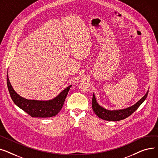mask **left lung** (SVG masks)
I'll use <instances>...</instances> for the list:
<instances>
[{
    "label": "left lung",
    "instance_id": "1",
    "mask_svg": "<svg viewBox=\"0 0 158 158\" xmlns=\"http://www.w3.org/2000/svg\"><path fill=\"white\" fill-rule=\"evenodd\" d=\"M148 92H149V90L147 92L146 94L133 106H131L126 109L113 111L105 109L103 107H101L99 105H98L96 100L95 96L94 94H93V97H92V109H93L94 113L98 116V117L102 119L108 120V121H118V120L124 119L129 116H130L135 111H136L147 98Z\"/></svg>",
    "mask_w": 158,
    "mask_h": 158
}]
</instances>
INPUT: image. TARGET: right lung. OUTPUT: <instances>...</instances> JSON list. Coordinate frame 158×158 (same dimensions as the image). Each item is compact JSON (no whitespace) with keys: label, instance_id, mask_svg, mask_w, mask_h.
Segmentation results:
<instances>
[{"label":"right lung","instance_id":"add662e5","mask_svg":"<svg viewBox=\"0 0 158 158\" xmlns=\"http://www.w3.org/2000/svg\"><path fill=\"white\" fill-rule=\"evenodd\" d=\"M7 85L15 104L32 117H51L56 115L62 109L71 85H69L53 99L50 101L29 100L18 95L13 89L7 75Z\"/></svg>","mask_w":158,"mask_h":158}]
</instances>
